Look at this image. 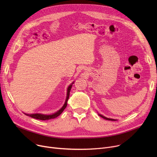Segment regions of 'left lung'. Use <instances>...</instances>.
Returning a JSON list of instances; mask_svg holds the SVG:
<instances>
[{
    "mask_svg": "<svg viewBox=\"0 0 157 157\" xmlns=\"http://www.w3.org/2000/svg\"><path fill=\"white\" fill-rule=\"evenodd\" d=\"M98 115H99V116H100L101 117L103 118H104V119H105V120H111V121H116V120H114V119H111V118H106V117H105L102 116V115H101V114H98Z\"/></svg>",
    "mask_w": 157,
    "mask_h": 157,
    "instance_id": "8db88e82",
    "label": "left lung"
}]
</instances>
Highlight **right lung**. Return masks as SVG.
I'll list each match as a JSON object with an SVG mask.
<instances>
[{"label":"right lung","instance_id":"1","mask_svg":"<svg viewBox=\"0 0 157 157\" xmlns=\"http://www.w3.org/2000/svg\"><path fill=\"white\" fill-rule=\"evenodd\" d=\"M71 87H72V85H71L67 88V98H66L65 102L64 105H63L62 108L59 111H58L56 113H55L53 114H50V115H46V114H26V115H27V116H29L33 118H36L37 120H50V119H53V118H56L57 117H59V115L63 111V110L66 108V106H67V101L69 98V93L71 91Z\"/></svg>","mask_w":157,"mask_h":157}]
</instances>
